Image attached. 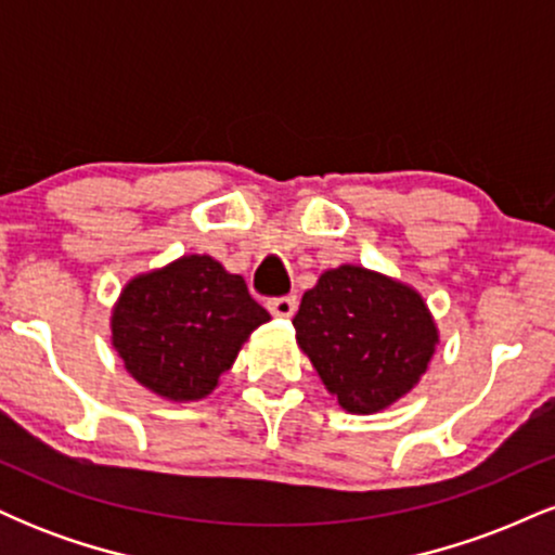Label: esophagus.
Masks as SVG:
<instances>
[{"mask_svg":"<svg viewBox=\"0 0 555 555\" xmlns=\"http://www.w3.org/2000/svg\"><path fill=\"white\" fill-rule=\"evenodd\" d=\"M269 310H271V315H276V318H292L297 310V297L295 295L273 297V299H269Z\"/></svg>","mask_w":555,"mask_h":555,"instance_id":"obj_1","label":"esophagus"}]
</instances>
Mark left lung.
Here are the masks:
<instances>
[{
	"label": "left lung",
	"mask_w": 555,
	"mask_h": 555,
	"mask_svg": "<svg viewBox=\"0 0 555 555\" xmlns=\"http://www.w3.org/2000/svg\"><path fill=\"white\" fill-rule=\"evenodd\" d=\"M292 323L323 386L354 415H373L410 393L438 344L425 299L362 266L323 271Z\"/></svg>",
	"instance_id": "8db88e82"
}]
</instances>
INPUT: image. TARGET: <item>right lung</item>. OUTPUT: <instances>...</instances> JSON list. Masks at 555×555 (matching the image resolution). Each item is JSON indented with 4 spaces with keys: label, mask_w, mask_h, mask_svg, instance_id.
Here are the masks:
<instances>
[{
    "label": "right lung",
    "mask_w": 555,
    "mask_h": 555,
    "mask_svg": "<svg viewBox=\"0 0 555 555\" xmlns=\"http://www.w3.org/2000/svg\"><path fill=\"white\" fill-rule=\"evenodd\" d=\"M271 321L245 279L211 256H182L125 286L112 344L127 373L158 397L197 401L219 386L247 336Z\"/></svg>",
    "instance_id": "add662e5"
}]
</instances>
